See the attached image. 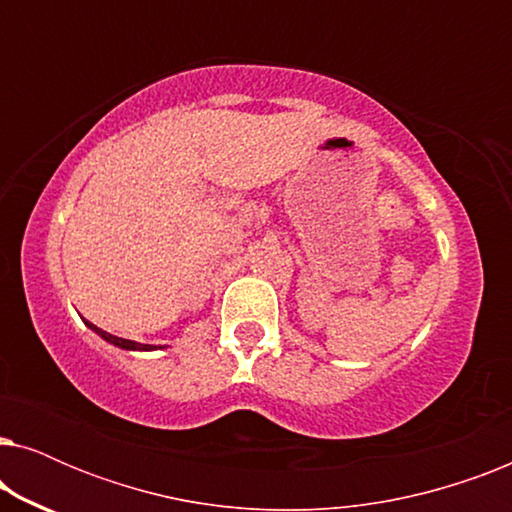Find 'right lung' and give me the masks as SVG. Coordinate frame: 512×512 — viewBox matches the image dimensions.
<instances>
[{
    "mask_svg": "<svg viewBox=\"0 0 512 512\" xmlns=\"http://www.w3.org/2000/svg\"><path fill=\"white\" fill-rule=\"evenodd\" d=\"M86 326L90 328V331H95L97 335H100L102 340H107V342H111V345H116V347H121V349H130V352H151V349H156V345H142V342H135V340L116 338V335L102 331V328H97L95 324H90V321H86Z\"/></svg>",
    "mask_w": 512,
    "mask_h": 512,
    "instance_id": "obj_1",
    "label": "right lung"
}]
</instances>
